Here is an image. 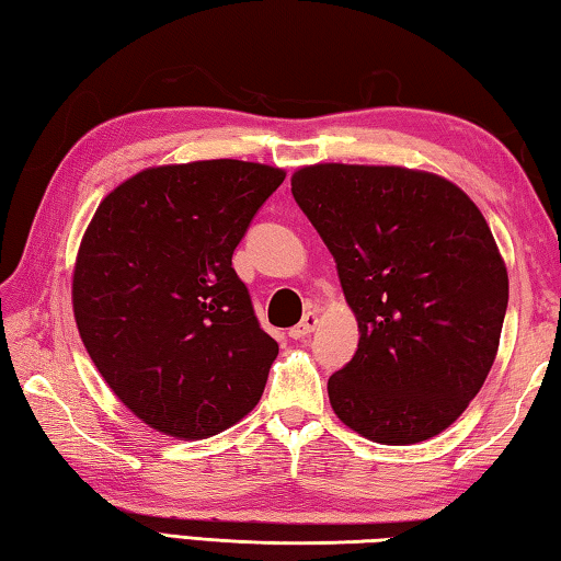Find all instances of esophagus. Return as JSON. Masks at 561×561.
<instances>
[{
    "label": "esophagus",
    "instance_id": "34e87169",
    "mask_svg": "<svg viewBox=\"0 0 561 561\" xmlns=\"http://www.w3.org/2000/svg\"><path fill=\"white\" fill-rule=\"evenodd\" d=\"M317 324H319V317L314 314V311H307V314H304V319L299 321V324L289 329V336H291V339H304V336H309L311 331L317 329Z\"/></svg>",
    "mask_w": 561,
    "mask_h": 561
}]
</instances>
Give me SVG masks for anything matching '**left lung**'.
Listing matches in <instances>:
<instances>
[{"mask_svg":"<svg viewBox=\"0 0 561 561\" xmlns=\"http://www.w3.org/2000/svg\"><path fill=\"white\" fill-rule=\"evenodd\" d=\"M291 195L358 321L354 358L329 378L331 408L368 440L433 438L497 354L507 270L485 217L450 180L396 165H309Z\"/></svg>","mask_w":561,"mask_h":561,"instance_id":"left-lung-1","label":"left lung"}]
</instances>
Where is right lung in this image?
I'll use <instances>...</instances> for the list:
<instances>
[{
	"instance_id": "obj_1",
	"label": "right lung",
	"mask_w": 561,
	"mask_h": 561,
	"mask_svg": "<svg viewBox=\"0 0 561 561\" xmlns=\"http://www.w3.org/2000/svg\"><path fill=\"white\" fill-rule=\"evenodd\" d=\"M284 183L244 160L148 168L99 205L73 270V317L111 391L173 438L230 428L262 398L279 344L234 247Z\"/></svg>"
}]
</instances>
